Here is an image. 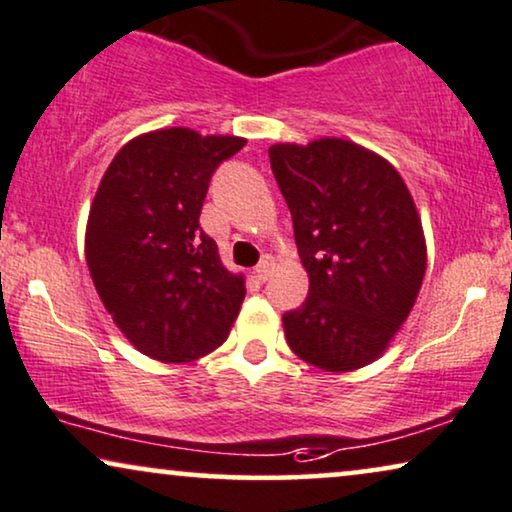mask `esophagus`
<instances>
[{
    "mask_svg": "<svg viewBox=\"0 0 512 512\" xmlns=\"http://www.w3.org/2000/svg\"><path fill=\"white\" fill-rule=\"evenodd\" d=\"M270 270H272V263H270V258H263L261 263L256 265L254 268V277L258 282H265L270 277Z\"/></svg>",
    "mask_w": 512,
    "mask_h": 512,
    "instance_id": "1",
    "label": "esophagus"
}]
</instances>
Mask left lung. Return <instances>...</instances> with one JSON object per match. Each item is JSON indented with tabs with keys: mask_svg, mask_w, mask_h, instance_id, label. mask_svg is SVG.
Returning a JSON list of instances; mask_svg holds the SVG:
<instances>
[{
	"mask_svg": "<svg viewBox=\"0 0 512 512\" xmlns=\"http://www.w3.org/2000/svg\"><path fill=\"white\" fill-rule=\"evenodd\" d=\"M268 155L310 277L301 308L282 315L289 348L317 369H360L383 355L426 275L414 199L386 159L341 138Z\"/></svg>",
	"mask_w": 512,
	"mask_h": 512,
	"instance_id": "1",
	"label": "left lung"
}]
</instances>
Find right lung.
Returning <instances> with one entry per match:
<instances>
[{"label":"right lung","instance_id":"1","mask_svg":"<svg viewBox=\"0 0 512 512\" xmlns=\"http://www.w3.org/2000/svg\"><path fill=\"white\" fill-rule=\"evenodd\" d=\"M244 138L162 129L138 136L105 171L86 225V263L105 310L143 355L190 362L237 320L244 277L199 228L211 176Z\"/></svg>","mask_w":512,"mask_h":512}]
</instances>
